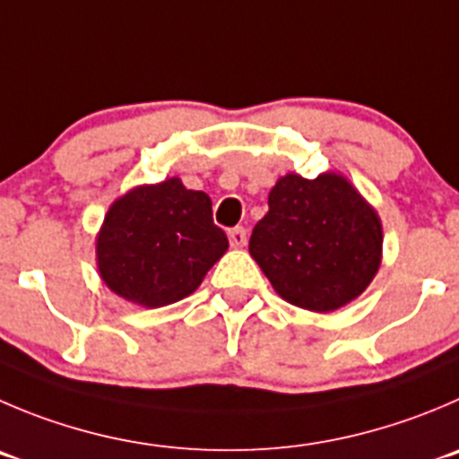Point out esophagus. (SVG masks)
Masks as SVG:
<instances>
[{"instance_id":"1","label":"esophagus","mask_w":459,"mask_h":459,"mask_svg":"<svg viewBox=\"0 0 459 459\" xmlns=\"http://www.w3.org/2000/svg\"><path fill=\"white\" fill-rule=\"evenodd\" d=\"M227 237H230V243H232V247H243L247 243L246 227H232V230L227 232Z\"/></svg>"}]
</instances>
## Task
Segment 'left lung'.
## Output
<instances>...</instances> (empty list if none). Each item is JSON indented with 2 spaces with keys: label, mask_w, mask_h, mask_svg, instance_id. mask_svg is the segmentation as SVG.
Listing matches in <instances>:
<instances>
[{
  "label": "left lung",
  "mask_w": 459,
  "mask_h": 459,
  "mask_svg": "<svg viewBox=\"0 0 459 459\" xmlns=\"http://www.w3.org/2000/svg\"><path fill=\"white\" fill-rule=\"evenodd\" d=\"M377 212L335 173L286 176L252 230L250 255L286 302L333 311L358 298L381 265Z\"/></svg>",
  "instance_id": "obj_1"
}]
</instances>
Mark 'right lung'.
Here are the masks:
<instances>
[{"instance_id": "add662e5", "label": "right lung", "mask_w": 459, "mask_h": 459, "mask_svg": "<svg viewBox=\"0 0 459 459\" xmlns=\"http://www.w3.org/2000/svg\"><path fill=\"white\" fill-rule=\"evenodd\" d=\"M212 200L178 178L137 186L108 212L96 241L101 277L117 295L157 308L186 298L225 255Z\"/></svg>"}]
</instances>
